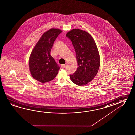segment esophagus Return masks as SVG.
Returning a JSON list of instances; mask_svg holds the SVG:
<instances>
[{
  "label": "esophagus",
  "instance_id": "34e87169",
  "mask_svg": "<svg viewBox=\"0 0 135 135\" xmlns=\"http://www.w3.org/2000/svg\"><path fill=\"white\" fill-rule=\"evenodd\" d=\"M61 68L62 69H64L65 68V64H62L61 65Z\"/></svg>",
  "mask_w": 135,
  "mask_h": 135
}]
</instances>
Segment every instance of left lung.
I'll list each match as a JSON object with an SVG mask.
<instances>
[{
    "mask_svg": "<svg viewBox=\"0 0 135 135\" xmlns=\"http://www.w3.org/2000/svg\"><path fill=\"white\" fill-rule=\"evenodd\" d=\"M67 37L75 49L78 68L70 75L71 80L78 86H84L93 80L100 66V56L95 41L90 34L80 29L71 30Z\"/></svg>",
    "mask_w": 135,
    "mask_h": 135,
    "instance_id": "8db88e82",
    "label": "left lung"
}]
</instances>
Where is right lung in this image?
Returning <instances> with one entry per match:
<instances>
[{
    "instance_id": "add662e5",
    "label": "right lung",
    "mask_w": 135,
    "mask_h": 135,
    "mask_svg": "<svg viewBox=\"0 0 135 135\" xmlns=\"http://www.w3.org/2000/svg\"><path fill=\"white\" fill-rule=\"evenodd\" d=\"M62 31L51 29L42 35L29 58V68L32 77L41 83L50 81L56 77L60 67L50 55L54 43Z\"/></svg>"
}]
</instances>
